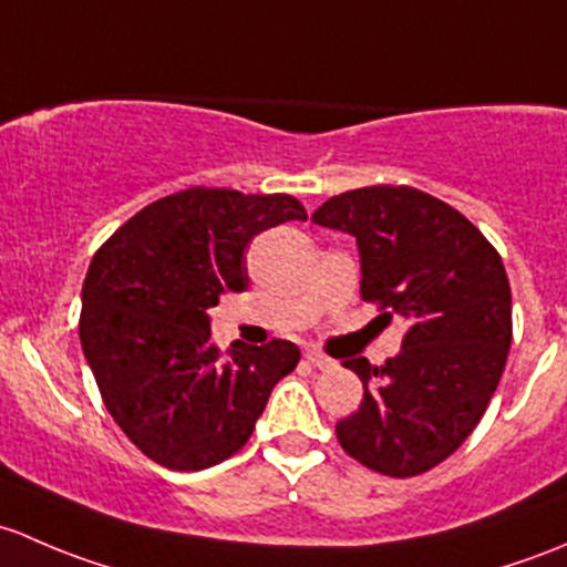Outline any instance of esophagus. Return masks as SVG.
Returning a JSON list of instances; mask_svg holds the SVG:
<instances>
[{
    "mask_svg": "<svg viewBox=\"0 0 567 567\" xmlns=\"http://www.w3.org/2000/svg\"><path fill=\"white\" fill-rule=\"evenodd\" d=\"M306 360H308V363L313 365V369H319V371H324V369H332V360L327 358V354L317 352V349H308V352H306Z\"/></svg>",
    "mask_w": 567,
    "mask_h": 567,
    "instance_id": "34e87169",
    "label": "esophagus"
}]
</instances>
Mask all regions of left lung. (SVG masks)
<instances>
[{
    "label": "left lung",
    "mask_w": 567,
    "mask_h": 567,
    "mask_svg": "<svg viewBox=\"0 0 567 567\" xmlns=\"http://www.w3.org/2000/svg\"><path fill=\"white\" fill-rule=\"evenodd\" d=\"M311 220L358 240L360 297L410 324L384 365L343 363L363 382V401L338 420V442L382 475L429 472L475 431L505 371V265L458 209L406 185L332 196Z\"/></svg>",
    "instance_id": "obj_1"
}]
</instances>
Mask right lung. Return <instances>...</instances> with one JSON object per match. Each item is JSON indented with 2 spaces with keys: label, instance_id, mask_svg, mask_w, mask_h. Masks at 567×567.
Returning a JSON list of instances; mask_svg holds the SVG:
<instances>
[{
  "label": "right lung",
  "instance_id": "add662e5",
  "mask_svg": "<svg viewBox=\"0 0 567 567\" xmlns=\"http://www.w3.org/2000/svg\"><path fill=\"white\" fill-rule=\"evenodd\" d=\"M306 218L286 194L190 188L144 207L95 254L81 349L111 417L155 464L196 472L235 456L278 379L295 371L300 349L278 338L220 354L209 308L248 289L256 235Z\"/></svg>",
  "mask_w": 567,
  "mask_h": 567
}]
</instances>
